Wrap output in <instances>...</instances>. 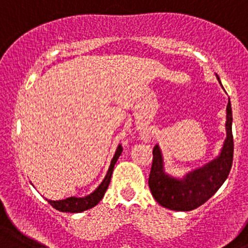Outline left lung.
Instances as JSON below:
<instances>
[{
    "label": "left lung",
    "mask_w": 248,
    "mask_h": 248,
    "mask_svg": "<svg viewBox=\"0 0 248 248\" xmlns=\"http://www.w3.org/2000/svg\"><path fill=\"white\" fill-rule=\"evenodd\" d=\"M217 79L220 83V78ZM223 87V85H221ZM226 138L220 153L201 168L175 177L166 172L161 148L153 149V164L149 175V188L153 197L164 208L176 212H189L207 202L228 179L233 158L232 110L230 99L226 106Z\"/></svg>",
    "instance_id": "left-lung-1"
}]
</instances>
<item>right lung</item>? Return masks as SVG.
Returning a JSON list of instances; mask_svg holds the SVG:
<instances>
[{
    "label": "right lung",
    "instance_id": "1",
    "mask_svg": "<svg viewBox=\"0 0 248 248\" xmlns=\"http://www.w3.org/2000/svg\"><path fill=\"white\" fill-rule=\"evenodd\" d=\"M122 153V148L121 145H117L116 152L113 154V158L111 160L110 166H108V170L106 172L105 177H104L103 182L96 187L94 191L92 192L88 196H84V197H68L66 200H61V201H51V200H46L48 203H50L55 209L60 210V212L63 213H82L84 210L90 209V208L95 207L99 202L101 201V198L104 197V194H105L106 189H108V184H110L111 180V175H112L113 168H115V164H116L117 159L120 158Z\"/></svg>",
    "mask_w": 248,
    "mask_h": 248
}]
</instances>
